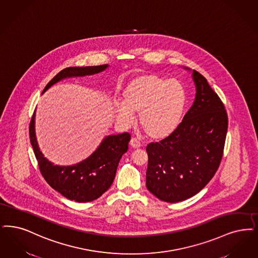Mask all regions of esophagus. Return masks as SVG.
<instances>
[{"instance_id": "esophagus-1", "label": "esophagus", "mask_w": 258, "mask_h": 258, "mask_svg": "<svg viewBox=\"0 0 258 258\" xmlns=\"http://www.w3.org/2000/svg\"><path fill=\"white\" fill-rule=\"evenodd\" d=\"M130 145H131L134 149H138V148L141 147L140 141H139L138 139H136V138H132L131 141H130Z\"/></svg>"}]
</instances>
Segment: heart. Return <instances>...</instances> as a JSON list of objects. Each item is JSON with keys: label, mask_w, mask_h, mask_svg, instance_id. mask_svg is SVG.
Returning a JSON list of instances; mask_svg holds the SVG:
<instances>
[{"label": "heart", "mask_w": 258, "mask_h": 258, "mask_svg": "<svg viewBox=\"0 0 258 258\" xmlns=\"http://www.w3.org/2000/svg\"><path fill=\"white\" fill-rule=\"evenodd\" d=\"M123 103H114L117 118L125 124L139 113V122L148 136L164 139L180 124L185 109L186 91L176 79L166 80L153 73L132 79L122 93Z\"/></svg>", "instance_id": "obj_1"}]
</instances>
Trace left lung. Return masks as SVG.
<instances>
[{"label":"left lung","instance_id":"1","mask_svg":"<svg viewBox=\"0 0 258 258\" xmlns=\"http://www.w3.org/2000/svg\"><path fill=\"white\" fill-rule=\"evenodd\" d=\"M192 78L196 97L182 122L170 136L146 149V185L167 203L198 194L214 176L223 156L227 132L225 106L204 76L193 70Z\"/></svg>","mask_w":258,"mask_h":258}]
</instances>
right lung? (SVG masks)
<instances>
[{
  "instance_id": "right-lung-1",
  "label": "right lung",
  "mask_w": 258,
  "mask_h": 258,
  "mask_svg": "<svg viewBox=\"0 0 258 258\" xmlns=\"http://www.w3.org/2000/svg\"><path fill=\"white\" fill-rule=\"evenodd\" d=\"M108 66L104 64L63 69L46 85L42 94L65 79L96 75ZM30 138L40 172L49 185L70 201L87 203L102 196L112 184L119 161L128 149L131 135L127 133L107 135L87 158L68 166L54 165L42 154L35 135V112L30 124Z\"/></svg>"
}]
</instances>
